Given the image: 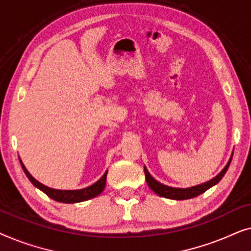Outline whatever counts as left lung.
I'll use <instances>...</instances> for the list:
<instances>
[{"label":"left lung","mask_w":251,"mask_h":251,"mask_svg":"<svg viewBox=\"0 0 251 251\" xmlns=\"http://www.w3.org/2000/svg\"><path fill=\"white\" fill-rule=\"evenodd\" d=\"M231 161H232V156L227 162V164L225 166L224 169H223L215 178H212L211 180H209L207 183H203L201 185H198V186L190 187V188H175V187L166 186V185L161 184L157 180L154 179L145 167H144V171H145V178L150 188L153 192H155L157 195L167 198V199H173V200H186V199H192L194 197H198V195H200L202 193H204V192L209 190L211 186H214V185L219 183L222 178L224 177L226 171H227L229 164H231Z\"/></svg>","instance_id":"obj_1"}]
</instances>
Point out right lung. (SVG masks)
Listing matches in <instances>:
<instances>
[{
	"instance_id": "obj_1",
	"label": "right lung",
	"mask_w": 251,
	"mask_h": 251,
	"mask_svg": "<svg viewBox=\"0 0 251 251\" xmlns=\"http://www.w3.org/2000/svg\"><path fill=\"white\" fill-rule=\"evenodd\" d=\"M20 164H22V168L24 170V173L26 174V176L28 177V179L32 181V184L34 186H36L37 188H40L41 191L44 192L48 197L52 199L54 201L58 202H63V203H76V202H82V201H87L89 199L96 198L97 195H99L104 191L105 188V184H106V177H107V171L104 174L100 179L98 181H96L94 185L89 186L87 188H83V190H76V191H60V190H53V188H50L46 186V185L41 184L40 181H37L35 178H34L32 175H30L27 169L24 166L22 160L19 159Z\"/></svg>"
}]
</instances>
